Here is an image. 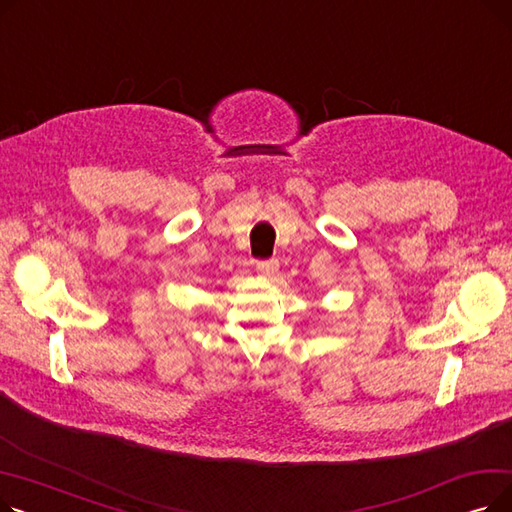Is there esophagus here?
Returning a JSON list of instances; mask_svg holds the SVG:
<instances>
[{
	"label": "esophagus",
	"instance_id": "obj_1",
	"mask_svg": "<svg viewBox=\"0 0 512 512\" xmlns=\"http://www.w3.org/2000/svg\"><path fill=\"white\" fill-rule=\"evenodd\" d=\"M255 267H257L259 274L272 276V274L278 272V259H261V261H255Z\"/></svg>",
	"mask_w": 512,
	"mask_h": 512
}]
</instances>
